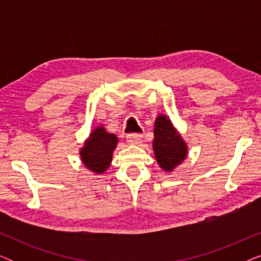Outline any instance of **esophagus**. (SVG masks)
Segmentation results:
<instances>
[{
    "instance_id": "1",
    "label": "esophagus",
    "mask_w": 261,
    "mask_h": 261,
    "mask_svg": "<svg viewBox=\"0 0 261 261\" xmlns=\"http://www.w3.org/2000/svg\"><path fill=\"white\" fill-rule=\"evenodd\" d=\"M142 140L141 134H129L127 135V142L130 145H139Z\"/></svg>"
}]
</instances>
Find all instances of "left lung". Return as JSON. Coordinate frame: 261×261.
<instances>
[{
    "mask_svg": "<svg viewBox=\"0 0 261 261\" xmlns=\"http://www.w3.org/2000/svg\"><path fill=\"white\" fill-rule=\"evenodd\" d=\"M153 152L156 163L165 172H172L187 159L188 145L165 114H159L154 121Z\"/></svg>",
    "mask_w": 261,
    "mask_h": 261,
    "instance_id": "8db88e82",
    "label": "left lung"
}]
</instances>
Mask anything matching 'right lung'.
Wrapping results in <instances>:
<instances>
[{
	"label": "right lung",
	"instance_id": "1",
	"mask_svg": "<svg viewBox=\"0 0 261 261\" xmlns=\"http://www.w3.org/2000/svg\"><path fill=\"white\" fill-rule=\"evenodd\" d=\"M117 142L119 139L115 134L108 133L103 126L96 127L80 149L83 165L96 174L105 173L112 164Z\"/></svg>",
	"mask_w": 261,
	"mask_h": 261
}]
</instances>
